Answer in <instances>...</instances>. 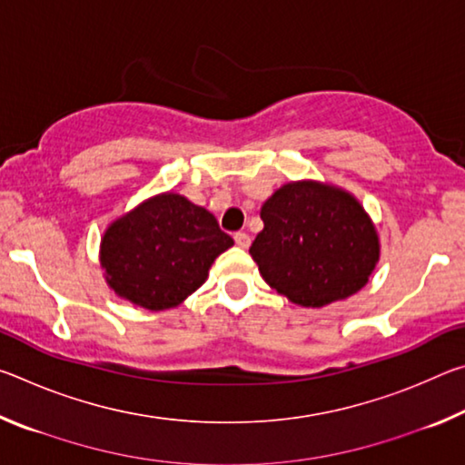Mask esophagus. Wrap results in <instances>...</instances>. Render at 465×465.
<instances>
[{"label":"esophagus","mask_w":465,"mask_h":465,"mask_svg":"<svg viewBox=\"0 0 465 465\" xmlns=\"http://www.w3.org/2000/svg\"><path fill=\"white\" fill-rule=\"evenodd\" d=\"M233 240H235V243H238L240 248H248L250 246V235L248 233H243V232H238L233 235Z\"/></svg>","instance_id":"esophagus-1"}]
</instances>
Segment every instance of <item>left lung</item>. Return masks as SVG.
<instances>
[{
  "label": "left lung",
  "instance_id": "left-lung-1",
  "mask_svg": "<svg viewBox=\"0 0 465 465\" xmlns=\"http://www.w3.org/2000/svg\"><path fill=\"white\" fill-rule=\"evenodd\" d=\"M264 230L250 254L262 279L289 302L322 308L367 285L380 258L377 232L349 193L291 183L262 204Z\"/></svg>",
  "mask_w": 465,
  "mask_h": 465
}]
</instances>
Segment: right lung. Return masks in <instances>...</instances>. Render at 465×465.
I'll list each match as a JSON object with an SVG mask.
<instances>
[{
    "label": "right lung",
    "instance_id": "right-lung-1",
    "mask_svg": "<svg viewBox=\"0 0 465 465\" xmlns=\"http://www.w3.org/2000/svg\"><path fill=\"white\" fill-rule=\"evenodd\" d=\"M232 246L207 209L166 193L108 227L100 262L116 295L160 312L199 289L215 258Z\"/></svg>",
    "mask_w": 465,
    "mask_h": 465
}]
</instances>
